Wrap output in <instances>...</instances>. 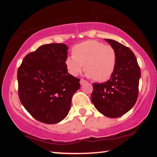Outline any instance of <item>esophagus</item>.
<instances>
[{"label":"esophagus","mask_w":157,"mask_h":157,"mask_svg":"<svg viewBox=\"0 0 157 157\" xmlns=\"http://www.w3.org/2000/svg\"><path fill=\"white\" fill-rule=\"evenodd\" d=\"M80 82L81 85H84V84L87 83V81H86V80H84V79H81Z\"/></svg>","instance_id":"esophagus-1"}]
</instances>
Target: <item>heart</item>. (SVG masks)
Wrapping results in <instances>:
<instances>
[{"label":"heart","instance_id":"obj_1","mask_svg":"<svg viewBox=\"0 0 157 157\" xmlns=\"http://www.w3.org/2000/svg\"><path fill=\"white\" fill-rule=\"evenodd\" d=\"M73 55L65 61L68 72L77 76L86 68V75L98 82L108 80L114 71L117 65V53L111 45L94 40L75 45Z\"/></svg>","mask_w":157,"mask_h":157}]
</instances>
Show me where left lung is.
Instances as JSON below:
<instances>
[{
  "label": "left lung",
  "instance_id": "obj_1",
  "mask_svg": "<svg viewBox=\"0 0 157 157\" xmlns=\"http://www.w3.org/2000/svg\"><path fill=\"white\" fill-rule=\"evenodd\" d=\"M105 40L116 51V68L109 80L93 83L91 98L100 113L116 118L127 113L136 103L141 71L130 48L113 40Z\"/></svg>",
  "mask_w": 157,
  "mask_h": 157
}]
</instances>
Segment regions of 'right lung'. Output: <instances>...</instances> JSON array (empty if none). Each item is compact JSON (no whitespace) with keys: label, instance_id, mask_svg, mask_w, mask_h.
Masks as SVG:
<instances>
[{"label":"right lung","instance_id":"obj_1","mask_svg":"<svg viewBox=\"0 0 157 157\" xmlns=\"http://www.w3.org/2000/svg\"><path fill=\"white\" fill-rule=\"evenodd\" d=\"M68 47L63 44L40 46L23 58L17 70L18 96L35 120L46 124L67 116L71 97L80 89V79L67 72Z\"/></svg>","mask_w":157,"mask_h":157}]
</instances>
